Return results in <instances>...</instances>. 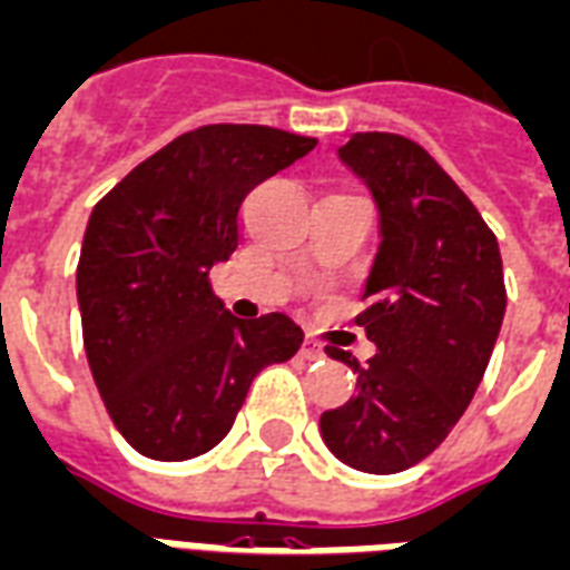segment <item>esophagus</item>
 Returning a JSON list of instances; mask_svg holds the SVG:
<instances>
[{"label": "esophagus", "instance_id": "obj_1", "mask_svg": "<svg viewBox=\"0 0 570 570\" xmlns=\"http://www.w3.org/2000/svg\"><path fill=\"white\" fill-rule=\"evenodd\" d=\"M301 354H303V357H306V361H321V357H324V348H321L318 340H312V336H306Z\"/></svg>", "mask_w": 570, "mask_h": 570}]
</instances>
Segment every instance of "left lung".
<instances>
[{
  "instance_id": "1",
  "label": "left lung",
  "mask_w": 570,
  "mask_h": 570,
  "mask_svg": "<svg viewBox=\"0 0 570 570\" xmlns=\"http://www.w3.org/2000/svg\"><path fill=\"white\" fill-rule=\"evenodd\" d=\"M342 161L382 209V249L357 315L379 354L357 372V393L321 414V435L342 463L393 474L426 460L463 417L502 331L499 239L469 195L414 140L361 131Z\"/></svg>"
}]
</instances>
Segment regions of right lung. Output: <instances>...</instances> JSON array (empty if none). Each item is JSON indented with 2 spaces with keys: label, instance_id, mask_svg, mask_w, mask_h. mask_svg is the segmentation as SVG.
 I'll return each instance as SVG.
<instances>
[{
  "label": "right lung",
  "instance_id": "add662e5",
  "mask_svg": "<svg viewBox=\"0 0 570 570\" xmlns=\"http://www.w3.org/2000/svg\"><path fill=\"white\" fill-rule=\"evenodd\" d=\"M315 144L269 126H200L92 209L77 261L83 348L110 421L149 460L216 448L255 375L301 351L303 331L282 312L234 318L209 269L237 252L252 188Z\"/></svg>",
  "mask_w": 570,
  "mask_h": 570
}]
</instances>
